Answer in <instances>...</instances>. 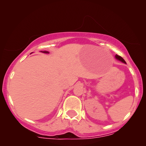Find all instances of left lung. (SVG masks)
Segmentation results:
<instances>
[{
  "mask_svg": "<svg viewBox=\"0 0 146 146\" xmlns=\"http://www.w3.org/2000/svg\"><path fill=\"white\" fill-rule=\"evenodd\" d=\"M115 58H116L117 60H119V61H121V62H123V63H125V64H126V62H125V61L124 60H123L122 58H121L120 56H118V55H115Z\"/></svg>",
  "mask_w": 146,
  "mask_h": 146,
  "instance_id": "left-lung-1",
  "label": "left lung"
}]
</instances>
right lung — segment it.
Returning <instances> with one entry per match:
<instances>
[{
    "mask_svg": "<svg viewBox=\"0 0 146 146\" xmlns=\"http://www.w3.org/2000/svg\"><path fill=\"white\" fill-rule=\"evenodd\" d=\"M40 52H43V53H49L48 51H40Z\"/></svg>",
    "mask_w": 146,
    "mask_h": 146,
    "instance_id": "obj_1",
    "label": "right lung"
}]
</instances>
